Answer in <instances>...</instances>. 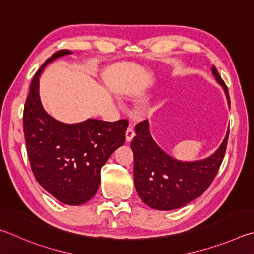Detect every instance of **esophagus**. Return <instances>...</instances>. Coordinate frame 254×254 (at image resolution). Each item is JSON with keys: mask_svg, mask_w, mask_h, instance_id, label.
I'll list each match as a JSON object with an SVG mask.
<instances>
[{"mask_svg": "<svg viewBox=\"0 0 254 254\" xmlns=\"http://www.w3.org/2000/svg\"><path fill=\"white\" fill-rule=\"evenodd\" d=\"M125 137H126V141H131L134 139L135 137V130L132 127H128L127 130H126V134H125Z\"/></svg>", "mask_w": 254, "mask_h": 254, "instance_id": "obj_1", "label": "esophagus"}]
</instances>
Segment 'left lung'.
I'll list each match as a JSON object with an SVG mask.
<instances>
[{
  "mask_svg": "<svg viewBox=\"0 0 254 254\" xmlns=\"http://www.w3.org/2000/svg\"><path fill=\"white\" fill-rule=\"evenodd\" d=\"M211 71L223 88L230 106L228 88L214 65ZM135 131L136 137L131 141L135 188L146 205L159 211L183 207L205 192L223 161L229 136L228 128L214 153L206 158L188 162L171 156L154 140L148 120L137 125Z\"/></svg>",
  "mask_w": 254,
  "mask_h": 254,
  "instance_id": "8db88e82",
  "label": "left lung"
}]
</instances>
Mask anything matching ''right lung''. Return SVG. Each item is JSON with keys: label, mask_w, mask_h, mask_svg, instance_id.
Returning a JSON list of instances; mask_svg holds the SVG:
<instances>
[{"label": "right lung", "mask_w": 254, "mask_h": 254, "mask_svg": "<svg viewBox=\"0 0 254 254\" xmlns=\"http://www.w3.org/2000/svg\"><path fill=\"white\" fill-rule=\"evenodd\" d=\"M71 53L56 52L35 73L24 107L23 130L31 168L39 184L59 202L81 205L95 196L101 167L124 145L128 122L89 118L66 124L44 110L39 93L40 75L49 64Z\"/></svg>", "instance_id": "obj_1"}]
</instances>
